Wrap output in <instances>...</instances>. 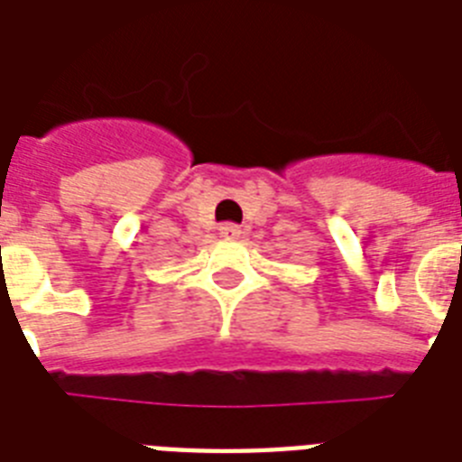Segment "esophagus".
I'll return each mask as SVG.
<instances>
[{
	"instance_id": "obj_1",
	"label": "esophagus",
	"mask_w": 462,
	"mask_h": 462,
	"mask_svg": "<svg viewBox=\"0 0 462 462\" xmlns=\"http://www.w3.org/2000/svg\"><path fill=\"white\" fill-rule=\"evenodd\" d=\"M239 235H242V230H239V225H235V223L220 225V237H225V239H237Z\"/></svg>"
}]
</instances>
